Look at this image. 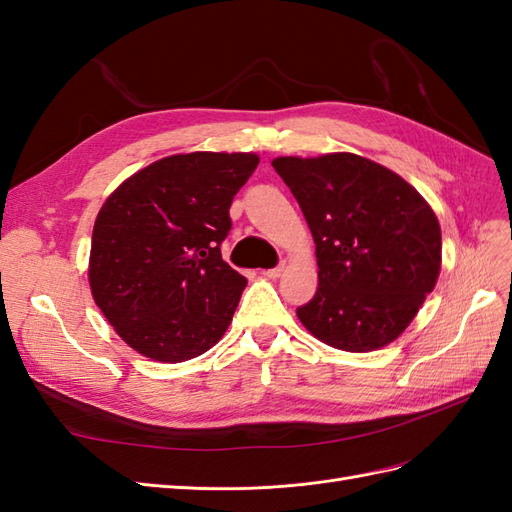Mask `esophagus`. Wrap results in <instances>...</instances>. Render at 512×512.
Masks as SVG:
<instances>
[{
	"label": "esophagus",
	"instance_id": "obj_1",
	"mask_svg": "<svg viewBox=\"0 0 512 512\" xmlns=\"http://www.w3.org/2000/svg\"><path fill=\"white\" fill-rule=\"evenodd\" d=\"M283 270H285V264H279L276 268H270V270H264L261 274L264 276H268V279H279V276L283 274Z\"/></svg>",
	"mask_w": 512,
	"mask_h": 512
}]
</instances>
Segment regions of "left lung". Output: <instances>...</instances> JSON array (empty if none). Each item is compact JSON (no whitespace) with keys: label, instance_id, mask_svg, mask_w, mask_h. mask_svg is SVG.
<instances>
[{"label":"left lung","instance_id":"1","mask_svg":"<svg viewBox=\"0 0 512 512\" xmlns=\"http://www.w3.org/2000/svg\"><path fill=\"white\" fill-rule=\"evenodd\" d=\"M315 240L319 287L298 306L313 337L343 352H373L410 326L442 266V231L401 175L358 154L281 156Z\"/></svg>","mask_w":512,"mask_h":512}]
</instances>
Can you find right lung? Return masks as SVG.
<instances>
[{
	"mask_svg": "<svg viewBox=\"0 0 512 512\" xmlns=\"http://www.w3.org/2000/svg\"><path fill=\"white\" fill-rule=\"evenodd\" d=\"M257 165L244 152L175 154L102 203L87 276L98 309L135 352L184 362L221 341L246 287L221 244L233 195Z\"/></svg>",
	"mask_w": 512,
	"mask_h": 512,
	"instance_id": "obj_1",
	"label": "right lung"
}]
</instances>
